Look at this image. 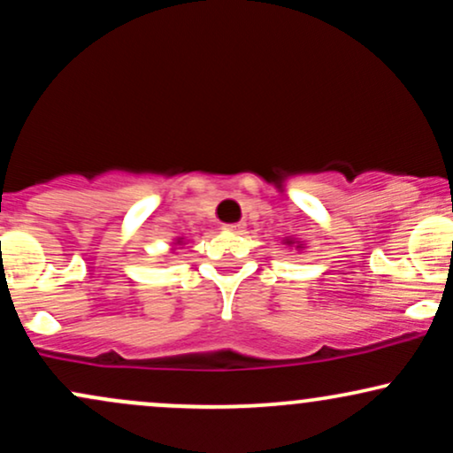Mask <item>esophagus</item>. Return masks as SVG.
Segmentation results:
<instances>
[{
  "label": "esophagus",
  "mask_w": 453,
  "mask_h": 453,
  "mask_svg": "<svg viewBox=\"0 0 453 453\" xmlns=\"http://www.w3.org/2000/svg\"><path fill=\"white\" fill-rule=\"evenodd\" d=\"M226 230L241 234V232H244V223H230V226H226Z\"/></svg>",
  "instance_id": "obj_1"
}]
</instances>
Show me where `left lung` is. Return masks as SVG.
Instances as JSON below:
<instances>
[{"instance_id":"1","label":"left lung","mask_w":453,"mask_h":453,"mask_svg":"<svg viewBox=\"0 0 453 453\" xmlns=\"http://www.w3.org/2000/svg\"><path fill=\"white\" fill-rule=\"evenodd\" d=\"M288 242H289V244H292V241H288Z\"/></svg>"}]
</instances>
